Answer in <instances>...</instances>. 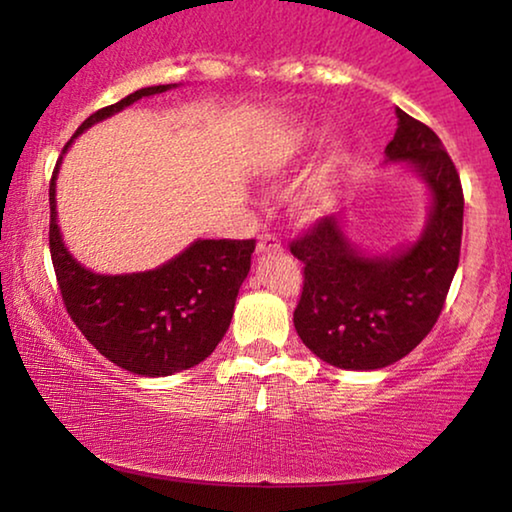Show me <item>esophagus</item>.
<instances>
[{
    "label": "esophagus",
    "mask_w": 512,
    "mask_h": 512,
    "mask_svg": "<svg viewBox=\"0 0 512 512\" xmlns=\"http://www.w3.org/2000/svg\"><path fill=\"white\" fill-rule=\"evenodd\" d=\"M258 254H270V251H282V242L277 240L275 235H261V240H258Z\"/></svg>",
    "instance_id": "esophagus-1"
}]
</instances>
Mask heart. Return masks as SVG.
<instances>
[{
  "mask_svg": "<svg viewBox=\"0 0 512 512\" xmlns=\"http://www.w3.org/2000/svg\"><path fill=\"white\" fill-rule=\"evenodd\" d=\"M317 137H319V130L312 128V125H296V128L284 130L282 135L272 142L270 158H268L272 170H279V167L291 163V160L300 156V153H303ZM342 160H345V153H342L340 146H335V149L328 153L324 165L319 167V172L314 174V177L310 179V184L305 186V191L300 193V198H298L300 212L314 214L321 205H324V202L328 200V195H331V191H333L335 174H338Z\"/></svg>",
  "mask_w": 512,
  "mask_h": 512,
  "instance_id": "1",
  "label": "heart"
}]
</instances>
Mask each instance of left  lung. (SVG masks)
I'll list each match as a JSON object with an SVG mask.
<instances>
[{
  "label": "left lung",
  "mask_w": 512,
  "mask_h": 512,
  "mask_svg": "<svg viewBox=\"0 0 512 512\" xmlns=\"http://www.w3.org/2000/svg\"><path fill=\"white\" fill-rule=\"evenodd\" d=\"M389 163H410L431 191L429 221L417 242L366 256L347 240L342 216H324L291 242L303 261V293L293 326L321 361L377 370L410 354L443 310L459 265L464 191L459 172L429 125L396 109Z\"/></svg>",
  "instance_id": "8db88e82"
}]
</instances>
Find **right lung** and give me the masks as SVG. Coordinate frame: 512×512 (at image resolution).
Instances as JSON below:
<instances>
[{
	"label": "right lung",
	"instance_id": "1",
	"mask_svg": "<svg viewBox=\"0 0 512 512\" xmlns=\"http://www.w3.org/2000/svg\"><path fill=\"white\" fill-rule=\"evenodd\" d=\"M174 86L177 83L135 90L121 102L90 114L74 137L132 102ZM72 139L62 153H67ZM60 163L62 156L55 163L48 188V244L69 317L97 352L135 375L165 377L198 366L228 331L237 291L249 275L256 240H198L156 270L97 275L83 268L62 244L55 212Z\"/></svg>",
	"mask_w": 512,
	"mask_h": 512
}]
</instances>
